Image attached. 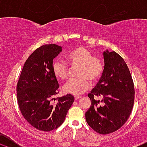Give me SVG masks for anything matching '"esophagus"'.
Instances as JSON below:
<instances>
[{"instance_id":"1","label":"esophagus","mask_w":147,"mask_h":147,"mask_svg":"<svg viewBox=\"0 0 147 147\" xmlns=\"http://www.w3.org/2000/svg\"><path fill=\"white\" fill-rule=\"evenodd\" d=\"M81 96H80V95H75V100H79V99H80L81 98Z\"/></svg>"}]
</instances>
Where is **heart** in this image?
Here are the masks:
<instances>
[{
	"instance_id": "1",
	"label": "heart",
	"mask_w": 147,
	"mask_h": 147,
	"mask_svg": "<svg viewBox=\"0 0 147 147\" xmlns=\"http://www.w3.org/2000/svg\"><path fill=\"white\" fill-rule=\"evenodd\" d=\"M67 63L72 67H78L77 78L68 81L63 87V92L72 94H80L90 88V82L100 79L104 70L103 62L93 57L90 50L79 47L71 50L65 57ZM53 71L56 78L65 80L68 78L69 67L63 60L57 59L53 63Z\"/></svg>"
}]
</instances>
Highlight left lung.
I'll return each mask as SVG.
<instances>
[{
	"instance_id": "1",
	"label": "left lung",
	"mask_w": 147,
	"mask_h": 147,
	"mask_svg": "<svg viewBox=\"0 0 147 147\" xmlns=\"http://www.w3.org/2000/svg\"><path fill=\"white\" fill-rule=\"evenodd\" d=\"M105 67L100 81L88 94L91 106L86 112L87 124L97 133L107 134L118 130L131 115L134 87L124 59L115 51L103 53ZM94 96L102 98L96 100Z\"/></svg>"
}]
</instances>
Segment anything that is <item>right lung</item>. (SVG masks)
<instances>
[{
	"instance_id": "1",
	"label": "right lung",
	"mask_w": 147,
	"mask_h": 147,
	"mask_svg": "<svg viewBox=\"0 0 147 147\" xmlns=\"http://www.w3.org/2000/svg\"><path fill=\"white\" fill-rule=\"evenodd\" d=\"M62 47L44 45L35 50L25 63L17 84L19 108L28 123L38 130L50 131L65 121L75 98L68 94L57 98L59 84L53 71V61Z\"/></svg>"
}]
</instances>
